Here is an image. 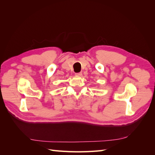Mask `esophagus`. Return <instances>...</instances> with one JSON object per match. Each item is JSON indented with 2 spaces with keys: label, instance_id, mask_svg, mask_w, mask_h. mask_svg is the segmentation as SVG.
<instances>
[{
  "label": "esophagus",
  "instance_id": "1",
  "mask_svg": "<svg viewBox=\"0 0 155 155\" xmlns=\"http://www.w3.org/2000/svg\"><path fill=\"white\" fill-rule=\"evenodd\" d=\"M76 76H82V72H78V73H76L75 74Z\"/></svg>",
  "mask_w": 155,
  "mask_h": 155
}]
</instances>
